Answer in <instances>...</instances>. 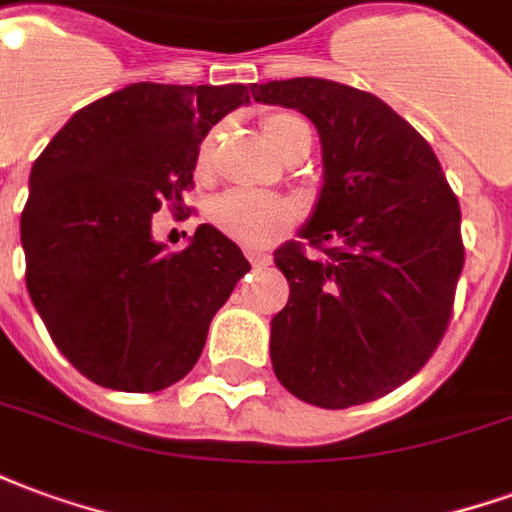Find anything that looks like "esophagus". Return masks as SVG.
Masks as SVG:
<instances>
[{
    "label": "esophagus",
    "mask_w": 512,
    "mask_h": 512,
    "mask_svg": "<svg viewBox=\"0 0 512 512\" xmlns=\"http://www.w3.org/2000/svg\"><path fill=\"white\" fill-rule=\"evenodd\" d=\"M246 257H249V263H252V266H255V268L271 266V257L260 255V252H246Z\"/></svg>",
    "instance_id": "1"
}]
</instances>
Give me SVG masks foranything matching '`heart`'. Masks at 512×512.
<instances>
[{"mask_svg":"<svg viewBox=\"0 0 512 512\" xmlns=\"http://www.w3.org/2000/svg\"><path fill=\"white\" fill-rule=\"evenodd\" d=\"M260 131L268 145L282 156H290L301 147H310L312 142L310 126L301 117L288 115V112H274V115L263 117ZM211 147L213 139L208 136L200 147L202 161L211 156ZM211 222L238 244L268 246L271 241H277L279 235L285 233V227L293 222V208L274 194L233 189L213 200Z\"/></svg>","mask_w":512,"mask_h":512,"instance_id":"b5f03b06","label":"heart"}]
</instances>
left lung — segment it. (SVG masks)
<instances>
[{"mask_svg": "<svg viewBox=\"0 0 512 512\" xmlns=\"http://www.w3.org/2000/svg\"><path fill=\"white\" fill-rule=\"evenodd\" d=\"M310 117L323 189L301 241L274 252L290 285L271 321L279 384L321 408L362 406L417 376L447 332L463 268L461 205L430 145L392 106L329 79L252 84Z\"/></svg>", "mask_w": 512, "mask_h": 512, "instance_id": "1", "label": "left lung"}]
</instances>
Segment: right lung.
Here are the masks:
<instances>
[{
	"instance_id": "right-lung-1",
	"label": "right lung",
	"mask_w": 512,
	"mask_h": 512,
	"mask_svg": "<svg viewBox=\"0 0 512 512\" xmlns=\"http://www.w3.org/2000/svg\"><path fill=\"white\" fill-rule=\"evenodd\" d=\"M244 104L246 84H128L79 109L32 164L21 213L29 299L95 384L158 392L180 381L252 268L211 224L183 252L150 235L161 202L183 211L202 139Z\"/></svg>"
}]
</instances>
